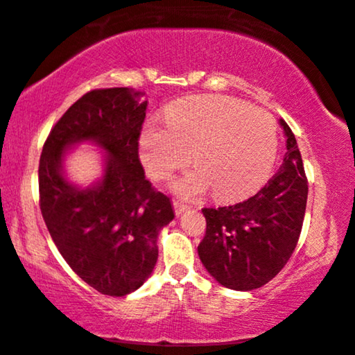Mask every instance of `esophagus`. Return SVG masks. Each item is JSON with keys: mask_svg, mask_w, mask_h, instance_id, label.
Instances as JSON below:
<instances>
[{"mask_svg": "<svg viewBox=\"0 0 355 355\" xmlns=\"http://www.w3.org/2000/svg\"><path fill=\"white\" fill-rule=\"evenodd\" d=\"M173 210H175V213H177V215H182L183 211L189 210V205L178 202V200H173Z\"/></svg>", "mask_w": 355, "mask_h": 355, "instance_id": "1", "label": "esophagus"}]
</instances>
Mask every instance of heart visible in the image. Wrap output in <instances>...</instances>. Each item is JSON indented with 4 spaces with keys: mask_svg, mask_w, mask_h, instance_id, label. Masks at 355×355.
Returning a JSON list of instances; mask_svg holds the SVG:
<instances>
[{
    "mask_svg": "<svg viewBox=\"0 0 355 355\" xmlns=\"http://www.w3.org/2000/svg\"><path fill=\"white\" fill-rule=\"evenodd\" d=\"M166 125L148 123L140 135V160L153 180H165L190 164L195 170L173 182L178 195L213 189L220 200H236L258 189L277 150L272 115L225 96H191L173 102Z\"/></svg>",
    "mask_w": 355,
    "mask_h": 355,
    "instance_id": "b5f03b06",
    "label": "heart"
}]
</instances>
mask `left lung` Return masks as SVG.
Segmentation results:
<instances>
[{
	"mask_svg": "<svg viewBox=\"0 0 355 355\" xmlns=\"http://www.w3.org/2000/svg\"><path fill=\"white\" fill-rule=\"evenodd\" d=\"M279 123L288 152L277 173L245 202L202 210L207 233L198 245V256L225 288H261L283 270L300 240L307 178L296 137L284 121Z\"/></svg>",
	"mask_w": 355,
	"mask_h": 355,
	"instance_id": "8db88e82",
	"label": "left lung"
}]
</instances>
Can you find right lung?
<instances>
[{"label": "right lung", "mask_w": 355, "mask_h": 355, "mask_svg": "<svg viewBox=\"0 0 355 355\" xmlns=\"http://www.w3.org/2000/svg\"><path fill=\"white\" fill-rule=\"evenodd\" d=\"M139 97L129 87L84 94L51 129L40 159V207L51 238L72 271L107 296L144 284L159 258V232L175 216L140 164L147 101ZM85 139L105 148L106 168L96 186L79 189L67 182L62 160Z\"/></svg>", "instance_id": "right-lung-1"}]
</instances>
